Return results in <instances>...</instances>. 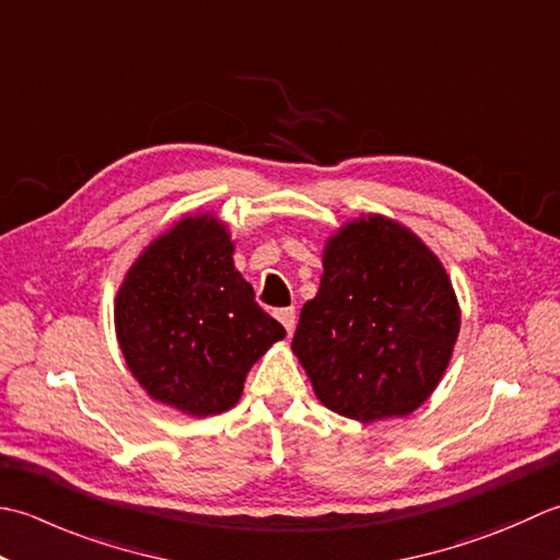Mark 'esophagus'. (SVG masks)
Listing matches in <instances>:
<instances>
[{
	"label": "esophagus",
	"mask_w": 560,
	"mask_h": 560,
	"mask_svg": "<svg viewBox=\"0 0 560 560\" xmlns=\"http://www.w3.org/2000/svg\"><path fill=\"white\" fill-rule=\"evenodd\" d=\"M276 316H278V322L284 326V330H288V334H292V328H294V310L292 306H288V310H278L276 312Z\"/></svg>",
	"instance_id": "esophagus-1"
}]
</instances>
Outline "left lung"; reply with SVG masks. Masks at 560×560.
I'll use <instances>...</instances> for the list:
<instances>
[{
    "label": "left lung",
    "mask_w": 560,
    "mask_h": 560,
    "mask_svg": "<svg viewBox=\"0 0 560 560\" xmlns=\"http://www.w3.org/2000/svg\"><path fill=\"white\" fill-rule=\"evenodd\" d=\"M456 336L459 304L440 260L374 214L328 242L322 288L302 306L292 350L318 401L372 423L425 401Z\"/></svg>",
    "instance_id": "1"
}]
</instances>
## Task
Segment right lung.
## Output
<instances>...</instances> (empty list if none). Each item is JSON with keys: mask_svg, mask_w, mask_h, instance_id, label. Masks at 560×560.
Returning <instances> with one entry per match:
<instances>
[{"mask_svg": "<svg viewBox=\"0 0 560 560\" xmlns=\"http://www.w3.org/2000/svg\"><path fill=\"white\" fill-rule=\"evenodd\" d=\"M212 217H186L137 258L116 300L118 343L147 394L190 416L230 410L284 328L238 276Z\"/></svg>", "mask_w": 560, "mask_h": 560, "instance_id": "right-lung-1", "label": "right lung"}]
</instances>
